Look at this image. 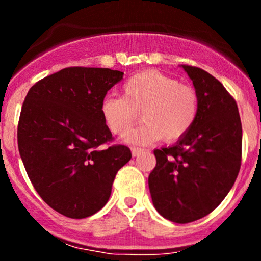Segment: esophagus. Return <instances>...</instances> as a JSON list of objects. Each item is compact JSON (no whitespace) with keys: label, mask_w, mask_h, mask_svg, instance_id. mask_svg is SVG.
Here are the masks:
<instances>
[{"label":"esophagus","mask_w":261,"mask_h":261,"mask_svg":"<svg viewBox=\"0 0 261 261\" xmlns=\"http://www.w3.org/2000/svg\"><path fill=\"white\" fill-rule=\"evenodd\" d=\"M143 152L142 148H137V147H133L131 148V153H133V157H137Z\"/></svg>","instance_id":"esophagus-1"}]
</instances>
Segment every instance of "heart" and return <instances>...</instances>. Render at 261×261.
<instances>
[{"mask_svg":"<svg viewBox=\"0 0 261 261\" xmlns=\"http://www.w3.org/2000/svg\"><path fill=\"white\" fill-rule=\"evenodd\" d=\"M141 112L144 124L128 133ZM100 113L110 131L126 136L131 145H151L157 141H176L185 136L199 114L195 89L157 71H145L128 79L122 97H106Z\"/></svg>","mask_w":261,"mask_h":261,"instance_id":"obj_1","label":"heart"}]
</instances>
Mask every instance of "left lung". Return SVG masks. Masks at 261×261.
Segmentation results:
<instances>
[{"mask_svg":"<svg viewBox=\"0 0 261 261\" xmlns=\"http://www.w3.org/2000/svg\"><path fill=\"white\" fill-rule=\"evenodd\" d=\"M199 97L190 131L170 147L154 149L148 187L155 210L167 220L189 223L222 202L234 184L242 161L238 107L222 83L199 67L181 65Z\"/></svg>","mask_w":261,"mask_h":261,"instance_id":"obj_1","label":"left lung"}]
</instances>
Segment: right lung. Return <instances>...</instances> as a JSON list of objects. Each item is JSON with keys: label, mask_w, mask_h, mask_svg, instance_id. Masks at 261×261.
<instances>
[{"label": "right lung", "mask_w": 261, "mask_h": 261, "mask_svg": "<svg viewBox=\"0 0 261 261\" xmlns=\"http://www.w3.org/2000/svg\"><path fill=\"white\" fill-rule=\"evenodd\" d=\"M124 72L67 67L29 89L18 122V149L33 187L50 207L85 218L108 202L116 173L131 160L113 140L100 113L108 91Z\"/></svg>", "instance_id": "right-lung-1"}]
</instances>
